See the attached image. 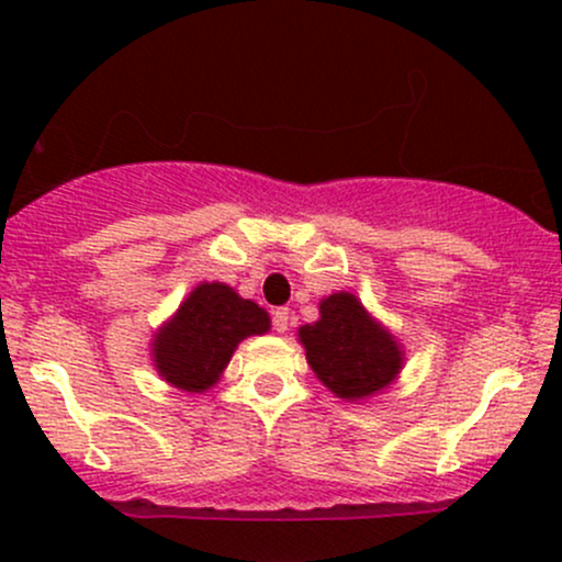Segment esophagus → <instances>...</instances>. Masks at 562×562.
<instances>
[{"label": "esophagus", "mask_w": 562, "mask_h": 562, "mask_svg": "<svg viewBox=\"0 0 562 562\" xmlns=\"http://www.w3.org/2000/svg\"><path fill=\"white\" fill-rule=\"evenodd\" d=\"M272 327L277 333H288V327H290V308H274V314H272Z\"/></svg>", "instance_id": "esophagus-1"}]
</instances>
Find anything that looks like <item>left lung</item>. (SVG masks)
Returning <instances> with one entry per match:
<instances>
[{
    "instance_id": "obj_1",
    "label": "left lung",
    "mask_w": 562,
    "mask_h": 562,
    "mask_svg": "<svg viewBox=\"0 0 562 562\" xmlns=\"http://www.w3.org/2000/svg\"><path fill=\"white\" fill-rule=\"evenodd\" d=\"M299 338L312 370L340 398H364L385 389L402 367L396 340L351 293L322 301L319 319L301 327Z\"/></svg>"
}]
</instances>
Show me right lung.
<instances>
[{
  "mask_svg": "<svg viewBox=\"0 0 562 562\" xmlns=\"http://www.w3.org/2000/svg\"><path fill=\"white\" fill-rule=\"evenodd\" d=\"M269 330V314L222 282H203L156 338L158 372L177 389L200 393L216 383L248 335Z\"/></svg>",
  "mask_w": 562,
  "mask_h": 562,
  "instance_id": "right-lung-1",
  "label": "right lung"
}]
</instances>
